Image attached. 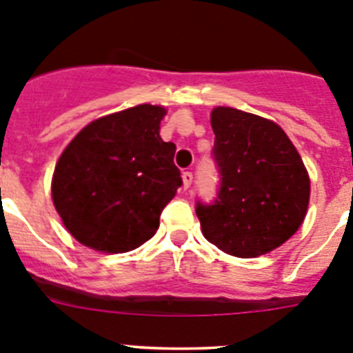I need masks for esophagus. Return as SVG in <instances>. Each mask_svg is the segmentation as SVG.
Instances as JSON below:
<instances>
[{"label": "esophagus", "mask_w": 353, "mask_h": 353, "mask_svg": "<svg viewBox=\"0 0 353 353\" xmlns=\"http://www.w3.org/2000/svg\"><path fill=\"white\" fill-rule=\"evenodd\" d=\"M182 180H183V189H189V187H191V183H192V173H191V171H183Z\"/></svg>", "instance_id": "34e87169"}]
</instances>
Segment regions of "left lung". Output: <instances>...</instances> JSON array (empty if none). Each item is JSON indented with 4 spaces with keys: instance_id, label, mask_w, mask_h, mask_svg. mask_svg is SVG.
Wrapping results in <instances>:
<instances>
[{
    "instance_id": "left-lung-1",
    "label": "left lung",
    "mask_w": 353,
    "mask_h": 353,
    "mask_svg": "<svg viewBox=\"0 0 353 353\" xmlns=\"http://www.w3.org/2000/svg\"><path fill=\"white\" fill-rule=\"evenodd\" d=\"M219 189L196 201L205 239L239 258H256L285 244L302 224L310 176L281 127L233 108L210 114Z\"/></svg>"
}]
</instances>
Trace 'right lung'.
<instances>
[{
	"instance_id": "right-lung-1",
	"label": "right lung",
	"mask_w": 353,
	"mask_h": 353,
	"mask_svg": "<svg viewBox=\"0 0 353 353\" xmlns=\"http://www.w3.org/2000/svg\"><path fill=\"white\" fill-rule=\"evenodd\" d=\"M166 109L141 104L84 127L63 150L52 201L65 228L95 251L127 252L155 235L182 185L174 143L159 136Z\"/></svg>"
}]
</instances>
